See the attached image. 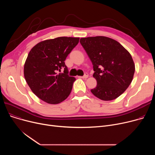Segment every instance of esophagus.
Returning a JSON list of instances; mask_svg holds the SVG:
<instances>
[{"mask_svg": "<svg viewBox=\"0 0 155 155\" xmlns=\"http://www.w3.org/2000/svg\"><path fill=\"white\" fill-rule=\"evenodd\" d=\"M88 73H85V75L83 76V77H82V78H88Z\"/></svg>", "mask_w": 155, "mask_h": 155, "instance_id": "1", "label": "esophagus"}]
</instances>
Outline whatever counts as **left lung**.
Here are the masks:
<instances>
[{"instance_id": "obj_1", "label": "left lung", "mask_w": 155, "mask_h": 155, "mask_svg": "<svg viewBox=\"0 0 155 155\" xmlns=\"http://www.w3.org/2000/svg\"><path fill=\"white\" fill-rule=\"evenodd\" d=\"M80 42L93 64L97 85L91 92L102 101H112L131 84L135 64L129 51L117 41L105 36L82 38Z\"/></svg>"}]
</instances>
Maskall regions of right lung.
<instances>
[{"label":"right lung","mask_w":155,"mask_h":155,"mask_svg":"<svg viewBox=\"0 0 155 155\" xmlns=\"http://www.w3.org/2000/svg\"><path fill=\"white\" fill-rule=\"evenodd\" d=\"M79 38L58 37L36 45L24 66V75L31 90L38 98L50 104H59L70 94L75 78L69 77L64 64ZM64 70L63 73L61 70Z\"/></svg>","instance_id":"right-lung-1"}]
</instances>
